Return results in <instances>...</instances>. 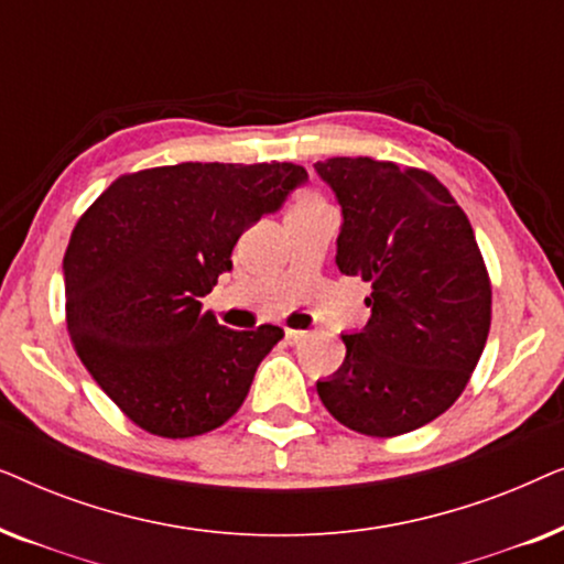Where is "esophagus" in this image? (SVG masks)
<instances>
[{
  "label": "esophagus",
  "mask_w": 564,
  "mask_h": 564,
  "mask_svg": "<svg viewBox=\"0 0 564 564\" xmlns=\"http://www.w3.org/2000/svg\"><path fill=\"white\" fill-rule=\"evenodd\" d=\"M307 334H305V330H297V328H288V330H284V338H288V344H292V346H295V344H300V341H303V338H305Z\"/></svg>",
  "instance_id": "34e87169"
}]
</instances>
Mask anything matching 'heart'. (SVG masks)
Returning a JSON list of instances; mask_svg holds the SVG:
<instances>
[{"label":"heart","instance_id":"b5f03b06","mask_svg":"<svg viewBox=\"0 0 564 564\" xmlns=\"http://www.w3.org/2000/svg\"><path fill=\"white\" fill-rule=\"evenodd\" d=\"M307 205H323L321 197L315 195V192H311V189L303 192V195L297 197V207H307Z\"/></svg>","mask_w":564,"mask_h":564}]
</instances>
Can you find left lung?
Listing matches in <instances>:
<instances>
[{"instance_id":"1","label":"left lung","mask_w":564,"mask_h":564,"mask_svg":"<svg viewBox=\"0 0 564 564\" xmlns=\"http://www.w3.org/2000/svg\"><path fill=\"white\" fill-rule=\"evenodd\" d=\"M315 172L341 205L338 269L372 284V318L341 336L344 365L315 388L346 429L408 434L454 405L488 341L492 290L480 246L426 169L336 156Z\"/></svg>"}]
</instances>
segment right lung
<instances>
[{
    "mask_svg": "<svg viewBox=\"0 0 564 564\" xmlns=\"http://www.w3.org/2000/svg\"><path fill=\"white\" fill-rule=\"evenodd\" d=\"M305 180L303 166L276 161L141 169L76 223L64 257L68 336L135 426L189 438L241 408L284 330H230L199 297L234 267L243 230Z\"/></svg>",
    "mask_w": 564,
    "mask_h": 564,
    "instance_id": "1",
    "label": "right lung"
}]
</instances>
